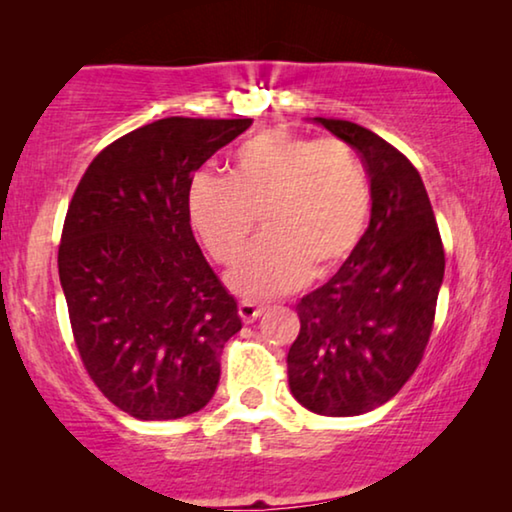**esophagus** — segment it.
Here are the masks:
<instances>
[{
	"instance_id": "obj_1",
	"label": "esophagus",
	"mask_w": 512,
	"mask_h": 512,
	"mask_svg": "<svg viewBox=\"0 0 512 512\" xmlns=\"http://www.w3.org/2000/svg\"><path fill=\"white\" fill-rule=\"evenodd\" d=\"M237 312H240L244 324H251V321H256L258 317H261V314L265 312V307L256 305V303H247V300H244V303H240V307H237Z\"/></svg>"
}]
</instances>
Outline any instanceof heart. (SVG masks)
I'll return each instance as SVG.
<instances>
[{
    "label": "heart",
    "mask_w": 512,
    "mask_h": 512,
    "mask_svg": "<svg viewBox=\"0 0 512 512\" xmlns=\"http://www.w3.org/2000/svg\"><path fill=\"white\" fill-rule=\"evenodd\" d=\"M258 214L268 233L228 284L254 300L286 296L312 272L331 275L359 247L370 216L366 170L340 139L270 128L237 146L228 177L198 172L188 184L195 233L223 265L240 258Z\"/></svg>",
    "instance_id": "obj_1"
}]
</instances>
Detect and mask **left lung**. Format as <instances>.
Returning <instances> with one entry per match:
<instances>
[{
	"instance_id": "obj_1",
	"label": "left lung",
	"mask_w": 512,
	"mask_h": 512,
	"mask_svg": "<svg viewBox=\"0 0 512 512\" xmlns=\"http://www.w3.org/2000/svg\"><path fill=\"white\" fill-rule=\"evenodd\" d=\"M314 123L359 153L373 207L354 254L298 303L286 368L303 408L354 417L394 398L422 361L445 251L424 181L401 151L352 121Z\"/></svg>"
}]
</instances>
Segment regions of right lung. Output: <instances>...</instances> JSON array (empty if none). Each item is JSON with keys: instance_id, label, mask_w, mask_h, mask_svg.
Segmentation results:
<instances>
[{"instance_id": "right-lung-1", "label": "right lung", "mask_w": 512, "mask_h": 512, "mask_svg": "<svg viewBox=\"0 0 512 512\" xmlns=\"http://www.w3.org/2000/svg\"><path fill=\"white\" fill-rule=\"evenodd\" d=\"M249 125L160 118L97 153L69 202L58 270L76 347L97 389L137 419L205 408L242 328L193 237L188 184Z\"/></svg>"}]
</instances>
